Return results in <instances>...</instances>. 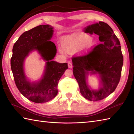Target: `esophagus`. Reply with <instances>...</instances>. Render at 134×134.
<instances>
[{
  "mask_svg": "<svg viewBox=\"0 0 134 134\" xmlns=\"http://www.w3.org/2000/svg\"><path fill=\"white\" fill-rule=\"evenodd\" d=\"M68 66H69V68H70V69H72L73 65L72 64V63L71 62H69L68 63Z\"/></svg>",
  "mask_w": 134,
  "mask_h": 134,
  "instance_id": "1",
  "label": "esophagus"
}]
</instances>
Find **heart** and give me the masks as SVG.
<instances>
[{"mask_svg":"<svg viewBox=\"0 0 134 134\" xmlns=\"http://www.w3.org/2000/svg\"><path fill=\"white\" fill-rule=\"evenodd\" d=\"M94 44V41L90 36L85 33H78L71 36H67L63 38L62 46L60 49L62 53L73 52L78 49V52L83 54L90 51Z\"/></svg>","mask_w":134,"mask_h":134,"instance_id":"1","label":"heart"}]
</instances>
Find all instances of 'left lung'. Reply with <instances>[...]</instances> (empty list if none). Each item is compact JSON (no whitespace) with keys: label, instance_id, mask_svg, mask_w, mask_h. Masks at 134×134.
<instances>
[{"label":"left lung","instance_id":"1","mask_svg":"<svg viewBox=\"0 0 134 134\" xmlns=\"http://www.w3.org/2000/svg\"><path fill=\"white\" fill-rule=\"evenodd\" d=\"M84 31L99 36L101 42L86 55L72 57L73 74L82 96L91 101H97L107 97L117 87L123 56L120 41L109 25L100 21L85 27ZM89 71L100 74L102 87L97 91L88 87L86 78Z\"/></svg>","mask_w":134,"mask_h":134}]
</instances>
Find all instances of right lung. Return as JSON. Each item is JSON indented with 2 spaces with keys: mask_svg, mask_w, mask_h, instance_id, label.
Wrapping results in <instances>:
<instances>
[{
  "mask_svg": "<svg viewBox=\"0 0 134 134\" xmlns=\"http://www.w3.org/2000/svg\"><path fill=\"white\" fill-rule=\"evenodd\" d=\"M53 28L50 25H42L26 31L19 37L13 48L11 68L16 86L22 95L36 103H44L55 97L59 79L68 69L67 63L52 60L56 53L55 44L49 41ZM34 49L37 50L48 62L43 79L38 83L31 84L25 77L23 61Z\"/></svg>",
  "mask_w": 134,
  "mask_h": 134,
  "instance_id": "1",
  "label": "right lung"
}]
</instances>
